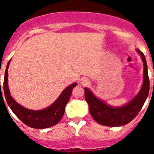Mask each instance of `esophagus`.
I'll return each instance as SVG.
<instances>
[{"label":"esophagus","mask_w":154,"mask_h":154,"mask_svg":"<svg viewBox=\"0 0 154 154\" xmlns=\"http://www.w3.org/2000/svg\"><path fill=\"white\" fill-rule=\"evenodd\" d=\"M82 83H83V84H84V85H87V84H88V83H89V82L87 81V80H83V82H82Z\"/></svg>","instance_id":"esophagus-1"}]
</instances>
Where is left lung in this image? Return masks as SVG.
Instances as JSON below:
<instances>
[{
  "label": "left lung",
  "mask_w": 154,
  "mask_h": 154,
  "mask_svg": "<svg viewBox=\"0 0 154 154\" xmlns=\"http://www.w3.org/2000/svg\"><path fill=\"white\" fill-rule=\"evenodd\" d=\"M137 51L141 56L143 62V83L138 94L126 106L122 107H111L107 106L103 101L98 100L88 89H84L85 99L89 105L90 114L93 119L102 125L117 127L128 124L137 116L148 97L150 80L146 58L140 50L137 49Z\"/></svg>",
  "instance_id": "left-lung-1"
}]
</instances>
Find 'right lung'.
Returning <instances> with one entry per match:
<instances>
[{
	"label": "right lung",
	"mask_w": 154,
	"mask_h": 154,
	"mask_svg": "<svg viewBox=\"0 0 154 154\" xmlns=\"http://www.w3.org/2000/svg\"><path fill=\"white\" fill-rule=\"evenodd\" d=\"M10 61L11 60L7 65L5 74H4V93L6 101L13 112L22 122H23L29 127L33 128H50L57 124L63 117L64 110H65V106L68 103L73 89L77 86V84H73L72 85L67 87L60 95L57 100L51 106L45 109L40 110V111L27 109L17 103V102L13 99V97L10 94L8 84V69L9 67Z\"/></svg>",
	"instance_id": "1"
}]
</instances>
